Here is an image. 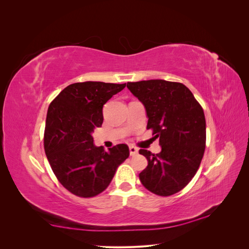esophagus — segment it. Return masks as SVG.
<instances>
[{
  "label": "esophagus",
  "mask_w": 249,
  "mask_h": 249,
  "mask_svg": "<svg viewBox=\"0 0 249 249\" xmlns=\"http://www.w3.org/2000/svg\"><path fill=\"white\" fill-rule=\"evenodd\" d=\"M129 149H130V155L131 156H135V155L138 154V148L137 147H135L133 145H130Z\"/></svg>",
  "instance_id": "34e87169"
}]
</instances>
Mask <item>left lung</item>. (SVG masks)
I'll list each match as a JSON object with an SVG mask.
<instances>
[{"label":"left lung","mask_w":249,"mask_h":249,"mask_svg":"<svg viewBox=\"0 0 249 249\" xmlns=\"http://www.w3.org/2000/svg\"><path fill=\"white\" fill-rule=\"evenodd\" d=\"M143 104L147 129L159 138L161 152L140 149L147 166L139 173L142 185L160 196L183 189L196 173L206 147V118L192 92L182 83L165 80L127 82Z\"/></svg>","instance_id":"8db88e82"}]
</instances>
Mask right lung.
I'll use <instances>...</instances> for the list:
<instances>
[{"instance_id":"add662e5","label":"right lung","mask_w":249,"mask_h":249,"mask_svg":"<svg viewBox=\"0 0 249 249\" xmlns=\"http://www.w3.org/2000/svg\"><path fill=\"white\" fill-rule=\"evenodd\" d=\"M124 87L125 83H74L49 106L44 152L59 182L77 196L92 197L103 192L130 155L126 144L105 152L94 145L92 137L103 124V106Z\"/></svg>"}]
</instances>
